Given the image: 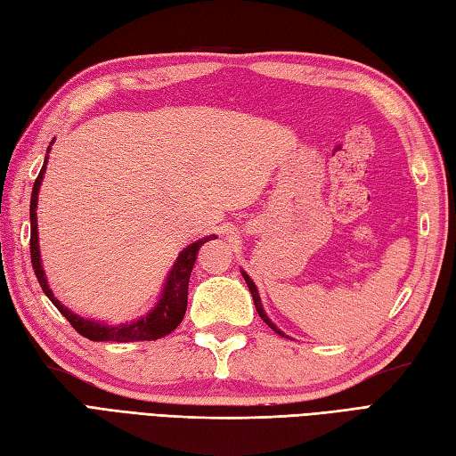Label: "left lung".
<instances>
[{"mask_svg": "<svg viewBox=\"0 0 456 456\" xmlns=\"http://www.w3.org/2000/svg\"><path fill=\"white\" fill-rule=\"evenodd\" d=\"M241 276H243V279H246V284H248V288H249V292H251V296H253V304H255V309H257V314L261 315V319L265 321V323L266 325H269L274 332H279V335L281 337H284V332H281L279 329H276L273 323H271V321H269V317H266L265 315V312H263V305H261V299H259V292H257V288H255V284H253V281L249 279V276L246 274V273H241Z\"/></svg>", "mask_w": 456, "mask_h": 456, "instance_id": "obj_1", "label": "left lung"}]
</instances>
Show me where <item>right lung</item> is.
Instances as JSON below:
<instances>
[{
    "label": "right lung",
    "mask_w": 456,
    "mask_h": 456,
    "mask_svg": "<svg viewBox=\"0 0 456 456\" xmlns=\"http://www.w3.org/2000/svg\"><path fill=\"white\" fill-rule=\"evenodd\" d=\"M50 149V147H48ZM46 162L44 160L42 170L37 177L35 187H32V197H30V261H32V269H35L37 279L42 286L44 294H46L52 304L58 307V312L69 321L71 327L79 332L81 337L94 340V342H104V340H112V342H135V340H157L162 338L182 323V319L185 315L187 309V288H190V276L193 271V263L197 259V251L203 246L205 241L215 240L216 236H208L199 240L191 246H187L174 263V269L170 271L168 279H166L164 290L160 296V302L157 307L152 309L149 315H144L137 321H131V323H124L118 327H110L104 323H96V321H88L79 315H75L69 312L68 307H63L58 299L53 297L46 276H44L42 265H40V253H38V232H37V203H38V187L42 183V175L44 170H46Z\"/></svg>",
    "instance_id": "add662e5"
}]
</instances>
